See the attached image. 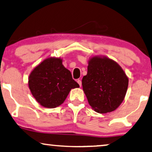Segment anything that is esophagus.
Wrapping results in <instances>:
<instances>
[{
	"label": "esophagus",
	"mask_w": 152,
	"mask_h": 152,
	"mask_svg": "<svg viewBox=\"0 0 152 152\" xmlns=\"http://www.w3.org/2000/svg\"><path fill=\"white\" fill-rule=\"evenodd\" d=\"M77 83H78V85H80V87H81V85H82V81H81L80 80H77Z\"/></svg>",
	"instance_id": "obj_1"
}]
</instances>
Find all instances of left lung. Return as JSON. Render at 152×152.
<instances>
[{"mask_svg": "<svg viewBox=\"0 0 152 152\" xmlns=\"http://www.w3.org/2000/svg\"><path fill=\"white\" fill-rule=\"evenodd\" d=\"M82 85L90 106L99 113L115 110L125 98L128 78L117 63L107 57H93Z\"/></svg>", "mask_w": 152, "mask_h": 152, "instance_id": "left-lung-1", "label": "left lung"}]
</instances>
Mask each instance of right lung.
Segmentation results:
<instances>
[{"label": "right lung", "mask_w": 152, "mask_h": 152, "mask_svg": "<svg viewBox=\"0 0 152 152\" xmlns=\"http://www.w3.org/2000/svg\"><path fill=\"white\" fill-rule=\"evenodd\" d=\"M28 86L36 100L50 108L61 104L70 90L79 87L58 58H47L36 67L29 76Z\"/></svg>", "instance_id": "obj_1"}]
</instances>
